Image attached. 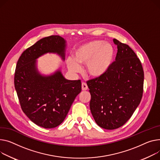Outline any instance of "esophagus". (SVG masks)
Returning a JSON list of instances; mask_svg holds the SVG:
<instances>
[{
    "mask_svg": "<svg viewBox=\"0 0 160 160\" xmlns=\"http://www.w3.org/2000/svg\"><path fill=\"white\" fill-rule=\"evenodd\" d=\"M88 87L87 86V84L86 83H82V91H86L88 90Z\"/></svg>",
    "mask_w": 160,
    "mask_h": 160,
    "instance_id": "esophagus-1",
    "label": "esophagus"
}]
</instances>
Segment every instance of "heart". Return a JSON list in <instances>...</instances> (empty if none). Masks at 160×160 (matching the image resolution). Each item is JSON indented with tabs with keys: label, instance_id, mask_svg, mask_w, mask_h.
<instances>
[{
	"label": "heart",
	"instance_id": "1",
	"mask_svg": "<svg viewBox=\"0 0 160 160\" xmlns=\"http://www.w3.org/2000/svg\"><path fill=\"white\" fill-rule=\"evenodd\" d=\"M114 58V49L108 42L92 40L74 49L72 58L67 60L68 69L72 72L80 70V65H86V72L92 78L103 77L110 70Z\"/></svg>",
	"mask_w": 160,
	"mask_h": 160
}]
</instances>
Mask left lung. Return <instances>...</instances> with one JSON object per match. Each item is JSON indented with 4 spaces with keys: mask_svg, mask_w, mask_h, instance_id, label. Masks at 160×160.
I'll return each mask as SVG.
<instances>
[{
    "mask_svg": "<svg viewBox=\"0 0 160 160\" xmlns=\"http://www.w3.org/2000/svg\"><path fill=\"white\" fill-rule=\"evenodd\" d=\"M117 45L116 61L102 77L87 82L90 110L98 125L112 130L123 125L139 105L143 95L144 72L141 62L125 44Z\"/></svg>",
    "mask_w": 160,
    "mask_h": 160,
    "instance_id": "8db88e82",
    "label": "left lung"
}]
</instances>
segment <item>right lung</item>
I'll list each match as a JSON object with an SVG mask.
<instances>
[{
    "mask_svg": "<svg viewBox=\"0 0 160 160\" xmlns=\"http://www.w3.org/2000/svg\"><path fill=\"white\" fill-rule=\"evenodd\" d=\"M66 48V40L58 35L43 38L22 52L16 66L14 83L21 108L31 121L45 129L63 122L82 90L80 80L66 79L60 69L43 75L37 69V59L48 52L64 60Z\"/></svg>",
    "mask_w": 160,
    "mask_h": 160,
    "instance_id": "1",
    "label": "right lung"
}]
</instances>
